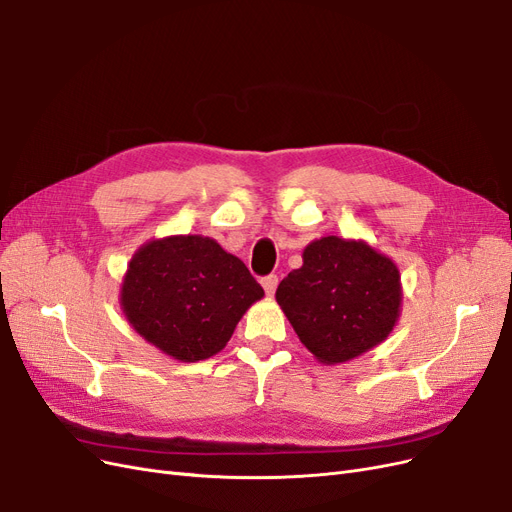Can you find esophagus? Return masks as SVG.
<instances>
[{
    "label": "esophagus",
    "mask_w": 512,
    "mask_h": 512,
    "mask_svg": "<svg viewBox=\"0 0 512 512\" xmlns=\"http://www.w3.org/2000/svg\"><path fill=\"white\" fill-rule=\"evenodd\" d=\"M260 284H262L264 292H267L269 296H273V294H275V288H277V284H279V277H277V275H264V277L260 279Z\"/></svg>",
    "instance_id": "esophagus-1"
}]
</instances>
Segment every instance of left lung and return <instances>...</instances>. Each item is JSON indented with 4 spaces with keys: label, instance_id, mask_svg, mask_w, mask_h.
Returning <instances> with one entry per match:
<instances>
[{
    "label": "left lung",
    "instance_id": "left-lung-1",
    "mask_svg": "<svg viewBox=\"0 0 512 512\" xmlns=\"http://www.w3.org/2000/svg\"><path fill=\"white\" fill-rule=\"evenodd\" d=\"M298 339L326 364L356 358L392 332L400 307L396 264L362 241L324 237L277 286Z\"/></svg>",
    "mask_w": 512,
    "mask_h": 512
}]
</instances>
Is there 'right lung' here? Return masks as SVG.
<instances>
[{
	"instance_id": "right-lung-1",
	"label": "right lung",
	"mask_w": 512,
	"mask_h": 512,
	"mask_svg": "<svg viewBox=\"0 0 512 512\" xmlns=\"http://www.w3.org/2000/svg\"><path fill=\"white\" fill-rule=\"evenodd\" d=\"M264 290L245 264L214 239L150 241L122 284V309L146 341L182 362L218 351Z\"/></svg>"
}]
</instances>
